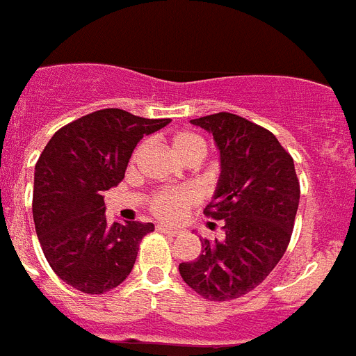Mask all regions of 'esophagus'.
I'll use <instances>...</instances> for the list:
<instances>
[{"mask_svg":"<svg viewBox=\"0 0 356 356\" xmlns=\"http://www.w3.org/2000/svg\"><path fill=\"white\" fill-rule=\"evenodd\" d=\"M158 231L160 233H165V234H171V236H176V234L180 233V229L176 227H171V225H158Z\"/></svg>","mask_w":356,"mask_h":356,"instance_id":"34e87169","label":"esophagus"}]
</instances>
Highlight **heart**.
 Returning <instances> with one entry per match:
<instances>
[{
	"mask_svg": "<svg viewBox=\"0 0 356 356\" xmlns=\"http://www.w3.org/2000/svg\"><path fill=\"white\" fill-rule=\"evenodd\" d=\"M171 143L180 160H187L191 156H196L202 160L205 154V142L200 136L193 134V132L175 134ZM140 151H142V145L134 151L132 161L136 160ZM196 202H198L196 191L193 187L181 185V187H171V189H161L158 193H154L151 196V200H149V207H151L152 214H156L158 218L176 220L180 218L185 211L191 209Z\"/></svg>",
	"mask_w": 356,
	"mask_h": 356,
	"instance_id": "1",
	"label": "heart"
}]
</instances>
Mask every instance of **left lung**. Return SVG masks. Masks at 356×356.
<instances>
[{"instance_id":"1","label":"left lung","mask_w":356,"mask_h":356,"mask_svg":"<svg viewBox=\"0 0 356 356\" xmlns=\"http://www.w3.org/2000/svg\"><path fill=\"white\" fill-rule=\"evenodd\" d=\"M211 132L220 180L204 213L224 222V240H202L195 262L180 264L184 282L207 300L248 295L275 269L289 245L300 184L277 136L231 113L191 120Z\"/></svg>"}]
</instances>
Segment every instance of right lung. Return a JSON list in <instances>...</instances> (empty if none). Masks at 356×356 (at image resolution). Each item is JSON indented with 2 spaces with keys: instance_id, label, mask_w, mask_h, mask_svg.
Returning <instances> with one entry per match:
<instances>
[{
  "instance_id": "right-lung-1",
  "label": "right lung",
  "mask_w": 356,
  "mask_h": 356,
  "mask_svg": "<svg viewBox=\"0 0 356 356\" xmlns=\"http://www.w3.org/2000/svg\"><path fill=\"white\" fill-rule=\"evenodd\" d=\"M169 118L102 108L67 123L47 143L34 171L32 216L52 271L74 289L104 295L132 271L152 224H108L104 193L125 176L134 147Z\"/></svg>"
}]
</instances>
